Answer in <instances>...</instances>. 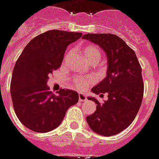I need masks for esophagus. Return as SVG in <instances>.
Instances as JSON below:
<instances>
[{"label":"esophagus","instance_id":"obj_1","mask_svg":"<svg viewBox=\"0 0 159 159\" xmlns=\"http://www.w3.org/2000/svg\"><path fill=\"white\" fill-rule=\"evenodd\" d=\"M79 100H80V101H86V96L85 95V94L80 93L79 94Z\"/></svg>","mask_w":159,"mask_h":159}]
</instances>
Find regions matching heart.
Returning a JSON list of instances; mask_svg holds the SVG:
<instances>
[{"label": "heart", "mask_w": 159, "mask_h": 159, "mask_svg": "<svg viewBox=\"0 0 159 159\" xmlns=\"http://www.w3.org/2000/svg\"><path fill=\"white\" fill-rule=\"evenodd\" d=\"M82 52L87 61H98L100 59L101 53L100 50L98 49L97 46L94 45H86L82 49ZM93 78H83V77H75L73 79V83L75 85V87L78 90H85L88 86L92 85L93 83Z\"/></svg>", "instance_id": "b5f03b06"}]
</instances>
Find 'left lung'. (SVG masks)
<instances>
[{
	"label": "left lung",
	"mask_w": 159,
	"mask_h": 159,
	"mask_svg": "<svg viewBox=\"0 0 159 159\" xmlns=\"http://www.w3.org/2000/svg\"><path fill=\"white\" fill-rule=\"evenodd\" d=\"M82 38L98 45L108 59L107 77L92 88L93 93L100 96L108 94V99L100 104L89 97L97 107L86 117V121L99 135H116L132 124L139 110L144 95L141 66L135 52L119 36L87 34Z\"/></svg>",
	"instance_id": "8db88e82"
}]
</instances>
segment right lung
<instances>
[{
	"mask_svg": "<svg viewBox=\"0 0 159 159\" xmlns=\"http://www.w3.org/2000/svg\"><path fill=\"white\" fill-rule=\"evenodd\" d=\"M81 33L49 30L34 37L23 49L13 70L10 92L15 114L36 132L58 127L70 107L79 101L76 91L62 89L52 93L47 85L49 75L60 68L67 46Z\"/></svg>",
	"mask_w": 159,
	"mask_h": 159,
	"instance_id": "add662e5",
	"label": "right lung"
}]
</instances>
